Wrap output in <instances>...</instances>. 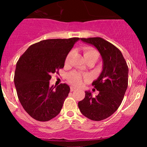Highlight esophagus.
<instances>
[{
    "label": "esophagus",
    "instance_id": "obj_1",
    "mask_svg": "<svg viewBox=\"0 0 147 147\" xmlns=\"http://www.w3.org/2000/svg\"><path fill=\"white\" fill-rule=\"evenodd\" d=\"M77 89L76 87H74V86H70V91H74Z\"/></svg>",
    "mask_w": 147,
    "mask_h": 147
}]
</instances>
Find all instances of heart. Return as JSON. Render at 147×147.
Instances as JSON below:
<instances>
[{
  "mask_svg": "<svg viewBox=\"0 0 147 147\" xmlns=\"http://www.w3.org/2000/svg\"><path fill=\"white\" fill-rule=\"evenodd\" d=\"M83 51L84 56L85 58L88 57V56H96V59H97L98 60V57H99V54H98V51L91 47H84L83 49ZM70 55L71 53H69L67 55V56H66L65 61V63H68L69 60H70ZM86 78L87 76H86V75H82L81 73L77 72V71H72V72H70L67 76V81L69 82V83L71 84L72 85H74V86H80L82 84V80Z\"/></svg>",
  "mask_w": 147,
  "mask_h": 147,
  "instance_id": "obj_1",
  "label": "heart"
}]
</instances>
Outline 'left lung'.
Listing matches in <instances>:
<instances>
[{"instance_id": "1", "label": "left lung", "mask_w": 147, "mask_h": 147, "mask_svg": "<svg viewBox=\"0 0 147 147\" xmlns=\"http://www.w3.org/2000/svg\"><path fill=\"white\" fill-rule=\"evenodd\" d=\"M93 45L102 56V71L92 85L99 91L93 97L85 91V98L78 102L80 112L93 121H101L117 110L128 88V67L121 52L112 43L101 38H80Z\"/></svg>"}]
</instances>
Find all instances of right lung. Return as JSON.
I'll use <instances>...</instances> for the list:
<instances>
[{
	"label": "right lung",
	"mask_w": 147,
	"mask_h": 147,
	"mask_svg": "<svg viewBox=\"0 0 147 147\" xmlns=\"http://www.w3.org/2000/svg\"><path fill=\"white\" fill-rule=\"evenodd\" d=\"M79 40H42L30 45L17 61L14 77L17 96L26 112L35 120L47 121L60 113L70 86H50L49 80L64 67L66 56Z\"/></svg>",
	"instance_id": "add662e5"
}]
</instances>
